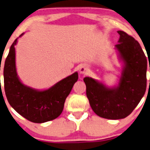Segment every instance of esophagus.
Instances as JSON below:
<instances>
[{
    "label": "esophagus",
    "mask_w": 150,
    "mask_h": 150,
    "mask_svg": "<svg viewBox=\"0 0 150 150\" xmlns=\"http://www.w3.org/2000/svg\"><path fill=\"white\" fill-rule=\"evenodd\" d=\"M80 72L81 74H86L87 72V70H86V67H84V66H81L79 69Z\"/></svg>",
    "instance_id": "1"
}]
</instances>
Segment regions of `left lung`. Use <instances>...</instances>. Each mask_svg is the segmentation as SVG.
<instances>
[{"instance_id":"obj_1","label":"left lung","mask_w":150,"mask_h":150,"mask_svg":"<svg viewBox=\"0 0 150 150\" xmlns=\"http://www.w3.org/2000/svg\"><path fill=\"white\" fill-rule=\"evenodd\" d=\"M116 45L125 64L117 88H107L91 78H85L86 96L93 111L100 117L121 119L134 111L146 88L147 61L139 43L123 31ZM150 70V66H149Z\"/></svg>"}]
</instances>
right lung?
I'll list each match as a JSON object with an SVG mask.
<instances>
[{
    "instance_id": "obj_1",
    "label": "right lung",
    "mask_w": 150,
    "mask_h": 150,
    "mask_svg": "<svg viewBox=\"0 0 150 150\" xmlns=\"http://www.w3.org/2000/svg\"><path fill=\"white\" fill-rule=\"evenodd\" d=\"M16 42L17 39L11 46L4 69V89L8 101L16 111L31 122L44 123L55 119L62 112L66 98L78 79V72L46 91H38L25 86L16 71L14 46Z\"/></svg>"
}]
</instances>
